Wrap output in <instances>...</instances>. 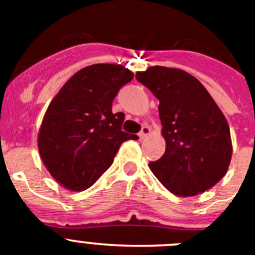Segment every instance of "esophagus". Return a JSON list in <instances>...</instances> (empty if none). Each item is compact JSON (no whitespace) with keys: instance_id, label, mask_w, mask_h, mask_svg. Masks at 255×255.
<instances>
[{"instance_id":"esophagus-1","label":"esophagus","mask_w":255,"mask_h":255,"mask_svg":"<svg viewBox=\"0 0 255 255\" xmlns=\"http://www.w3.org/2000/svg\"><path fill=\"white\" fill-rule=\"evenodd\" d=\"M149 134H150V128H149V126H143V128H141V131L139 132V138H140V139H145Z\"/></svg>"}]
</instances>
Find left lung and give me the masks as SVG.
I'll list each match as a JSON object with an SVG mask.
<instances>
[{
	"label": "left lung",
	"instance_id": "left-lung-1",
	"mask_svg": "<svg viewBox=\"0 0 255 255\" xmlns=\"http://www.w3.org/2000/svg\"><path fill=\"white\" fill-rule=\"evenodd\" d=\"M159 101L166 150L149 168L177 197L215 186L229 170L233 143L226 117L202 83L181 69L150 66L135 75Z\"/></svg>",
	"mask_w": 255,
	"mask_h": 255
}]
</instances>
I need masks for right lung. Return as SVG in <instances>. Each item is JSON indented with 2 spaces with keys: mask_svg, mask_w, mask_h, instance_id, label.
<instances>
[{
  "mask_svg": "<svg viewBox=\"0 0 255 255\" xmlns=\"http://www.w3.org/2000/svg\"><path fill=\"white\" fill-rule=\"evenodd\" d=\"M134 74L114 64L79 70L53 97L38 132V150L52 177L73 191L92 186L108 170L121 144L136 135L121 130L125 115L112 101Z\"/></svg>",
  "mask_w": 255,
  "mask_h": 255,
  "instance_id": "right-lung-1",
  "label": "right lung"
}]
</instances>
